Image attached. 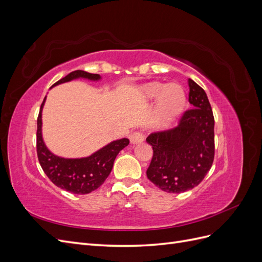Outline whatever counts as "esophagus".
Wrapping results in <instances>:
<instances>
[{
    "label": "esophagus",
    "instance_id": "34e87169",
    "mask_svg": "<svg viewBox=\"0 0 262 262\" xmlns=\"http://www.w3.org/2000/svg\"><path fill=\"white\" fill-rule=\"evenodd\" d=\"M129 139H130V142L132 144H138V143H141V142L144 141V136L141 132L136 131V132L130 134Z\"/></svg>",
    "mask_w": 262,
    "mask_h": 262
}]
</instances>
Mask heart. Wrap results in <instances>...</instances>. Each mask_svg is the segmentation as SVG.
Wrapping results in <instances>:
<instances>
[{
  "label": "heart",
  "instance_id": "b5f03b06",
  "mask_svg": "<svg viewBox=\"0 0 262 262\" xmlns=\"http://www.w3.org/2000/svg\"><path fill=\"white\" fill-rule=\"evenodd\" d=\"M164 86L161 83H150L143 87L142 93L147 98L158 96V104L163 110L164 116L167 119L177 117L186 105V94L182 87L178 84Z\"/></svg>",
  "mask_w": 262,
  "mask_h": 262
}]
</instances>
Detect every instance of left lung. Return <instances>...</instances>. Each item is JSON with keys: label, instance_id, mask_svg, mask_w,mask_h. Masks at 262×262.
Segmentation results:
<instances>
[{"label": "left lung", "instance_id": "left-lung-1", "mask_svg": "<svg viewBox=\"0 0 262 262\" xmlns=\"http://www.w3.org/2000/svg\"><path fill=\"white\" fill-rule=\"evenodd\" d=\"M189 102L176 128L149 134L153 157L147 178L163 191L180 193L194 188L211 169L214 160V117L208 96L188 80Z\"/></svg>", "mask_w": 262, "mask_h": 262}]
</instances>
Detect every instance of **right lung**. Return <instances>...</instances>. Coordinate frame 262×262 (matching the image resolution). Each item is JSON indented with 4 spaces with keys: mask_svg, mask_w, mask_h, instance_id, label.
Here are the masks:
<instances>
[{
    "mask_svg": "<svg viewBox=\"0 0 262 262\" xmlns=\"http://www.w3.org/2000/svg\"><path fill=\"white\" fill-rule=\"evenodd\" d=\"M86 78L90 81H99V74H92L82 70L71 72L66 77L54 83L57 86L62 83ZM46 97L42 101L37 119V155L41 168L53 184L75 194H87L99 188L113 169L117 155L129 144L128 139H120L110 142L97 152L82 158H64L54 155L46 146L42 139L41 113Z\"/></svg>",
    "mask_w": 262,
    "mask_h": 262,
    "instance_id": "1",
    "label": "right lung"
}]
</instances>
